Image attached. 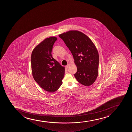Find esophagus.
Returning a JSON list of instances; mask_svg holds the SVG:
<instances>
[{"label":"esophagus","instance_id":"obj_1","mask_svg":"<svg viewBox=\"0 0 132 132\" xmlns=\"http://www.w3.org/2000/svg\"><path fill=\"white\" fill-rule=\"evenodd\" d=\"M70 66V64H67V66H66V68H69V66Z\"/></svg>","mask_w":132,"mask_h":132}]
</instances>
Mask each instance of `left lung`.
Wrapping results in <instances>:
<instances>
[{"label":"left lung","mask_w":132,"mask_h":132,"mask_svg":"<svg viewBox=\"0 0 132 132\" xmlns=\"http://www.w3.org/2000/svg\"><path fill=\"white\" fill-rule=\"evenodd\" d=\"M73 56L77 71V80L86 86L91 85L98 74L99 56L92 41L83 33L72 30L59 35Z\"/></svg>","instance_id":"left-lung-1"}]
</instances>
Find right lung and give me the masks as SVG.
Returning a JSON list of instances; mask_svg holds the SVG:
<instances>
[{
    "mask_svg": "<svg viewBox=\"0 0 132 132\" xmlns=\"http://www.w3.org/2000/svg\"><path fill=\"white\" fill-rule=\"evenodd\" d=\"M57 38L45 39L35 47L31 53L33 77L38 85L48 92H54L62 83L64 67L52 57V51Z\"/></svg>",
    "mask_w": 132,
    "mask_h": 132,
    "instance_id": "obj_1",
    "label": "right lung"
}]
</instances>
